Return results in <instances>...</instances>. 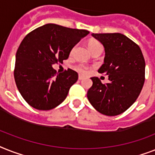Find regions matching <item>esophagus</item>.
I'll use <instances>...</instances> for the list:
<instances>
[{
	"mask_svg": "<svg viewBox=\"0 0 155 155\" xmlns=\"http://www.w3.org/2000/svg\"><path fill=\"white\" fill-rule=\"evenodd\" d=\"M83 79H84V76H83V75H79V80H83Z\"/></svg>",
	"mask_w": 155,
	"mask_h": 155,
	"instance_id": "esophagus-1",
	"label": "esophagus"
}]
</instances>
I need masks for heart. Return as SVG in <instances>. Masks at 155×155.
I'll use <instances>...</instances> for the list:
<instances>
[{
  "instance_id": "1",
  "label": "heart",
  "mask_w": 155,
  "mask_h": 155,
  "mask_svg": "<svg viewBox=\"0 0 155 155\" xmlns=\"http://www.w3.org/2000/svg\"><path fill=\"white\" fill-rule=\"evenodd\" d=\"M87 46H88V48L90 49V51L91 52H94L95 51H98V50H103V47H102V45L97 40H94V39H91L90 41H88L87 42ZM75 48V46H74L71 50V52L70 53L72 54L74 52V50ZM75 69L78 72H80L81 74H86L87 72V67L85 66L83 64H76L75 66Z\"/></svg>"
}]
</instances>
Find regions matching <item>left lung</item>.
<instances>
[{"label":"left lung","instance_id":"8db88e82","mask_svg":"<svg viewBox=\"0 0 155 155\" xmlns=\"http://www.w3.org/2000/svg\"><path fill=\"white\" fill-rule=\"evenodd\" d=\"M104 46V64L98 72L108 75L102 84L91 77L87 99L101 114L114 116L127 110L139 97L145 81V60L140 48L121 33H92Z\"/></svg>","mask_w":155,"mask_h":155}]
</instances>
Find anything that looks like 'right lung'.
I'll return each mask as SVG.
<instances>
[{
  "instance_id": "add662e5",
  "label": "right lung",
  "mask_w": 155,
  "mask_h": 155,
  "mask_svg": "<svg viewBox=\"0 0 155 155\" xmlns=\"http://www.w3.org/2000/svg\"><path fill=\"white\" fill-rule=\"evenodd\" d=\"M88 33L87 30L47 24L23 39L16 54L14 79L30 106L51 110L66 99L78 73L70 68L56 73L52 65L67 60L71 48Z\"/></svg>"
}]
</instances>
